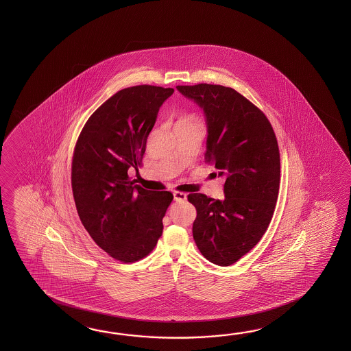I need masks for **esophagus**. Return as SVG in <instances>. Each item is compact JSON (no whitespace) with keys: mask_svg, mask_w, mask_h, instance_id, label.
<instances>
[{"mask_svg":"<svg viewBox=\"0 0 351 351\" xmlns=\"http://www.w3.org/2000/svg\"><path fill=\"white\" fill-rule=\"evenodd\" d=\"M174 201L176 202H186V194L183 193V192H174Z\"/></svg>","mask_w":351,"mask_h":351,"instance_id":"obj_1","label":"esophagus"}]
</instances>
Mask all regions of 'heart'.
<instances>
[{
	"instance_id": "obj_1",
	"label": "heart",
	"mask_w": 351,
	"mask_h": 351,
	"mask_svg": "<svg viewBox=\"0 0 351 351\" xmlns=\"http://www.w3.org/2000/svg\"><path fill=\"white\" fill-rule=\"evenodd\" d=\"M194 124H201V123L192 114H186V115L179 117V119L176 123V128L184 127V125H194Z\"/></svg>"
}]
</instances>
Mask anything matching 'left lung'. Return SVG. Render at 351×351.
I'll return each mask as SVG.
<instances>
[{
  "mask_svg": "<svg viewBox=\"0 0 351 351\" xmlns=\"http://www.w3.org/2000/svg\"><path fill=\"white\" fill-rule=\"evenodd\" d=\"M177 89L206 114V160L226 177L223 201L188 194L197 209L193 239L208 261L230 266L260 242L274 216L281 172L276 135L267 117L232 88Z\"/></svg>",
  "mask_w": 351,
  "mask_h": 351,
  "instance_id": "obj_1",
  "label": "left lung"
}]
</instances>
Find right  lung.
I'll list each match as a JSON object with an SVG mask.
<instances>
[{"mask_svg": "<svg viewBox=\"0 0 351 351\" xmlns=\"http://www.w3.org/2000/svg\"><path fill=\"white\" fill-rule=\"evenodd\" d=\"M174 89L136 85L119 90L91 114L75 145L71 186L90 237L112 258L136 262L154 250L173 201L167 191L135 184L160 105Z\"/></svg>", "mask_w": 351, "mask_h": 351, "instance_id": "1", "label": "right lung"}]
</instances>
